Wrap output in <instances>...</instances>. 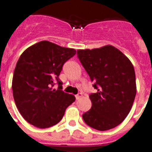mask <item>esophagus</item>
Segmentation results:
<instances>
[{"label": "esophagus", "mask_w": 152, "mask_h": 152, "mask_svg": "<svg viewBox=\"0 0 152 152\" xmlns=\"http://www.w3.org/2000/svg\"><path fill=\"white\" fill-rule=\"evenodd\" d=\"M82 96H83V94L81 93L77 94H76V100H79L80 98V97H82Z\"/></svg>", "instance_id": "1"}]
</instances>
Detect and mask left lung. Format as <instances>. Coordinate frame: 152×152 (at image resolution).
I'll use <instances>...</instances> for the list:
<instances>
[{
	"instance_id": "obj_1",
	"label": "left lung",
	"mask_w": 152,
	"mask_h": 152,
	"mask_svg": "<svg viewBox=\"0 0 152 152\" xmlns=\"http://www.w3.org/2000/svg\"><path fill=\"white\" fill-rule=\"evenodd\" d=\"M96 93L91 108L83 115L87 125L104 131L119 125L129 114L136 96V76L129 58L112 45L77 50Z\"/></svg>"
}]
</instances>
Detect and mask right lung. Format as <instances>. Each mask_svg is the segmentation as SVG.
<instances>
[{
  "instance_id": "obj_1",
  "label": "right lung",
  "mask_w": 152,
  "mask_h": 152,
  "mask_svg": "<svg viewBox=\"0 0 152 152\" xmlns=\"http://www.w3.org/2000/svg\"><path fill=\"white\" fill-rule=\"evenodd\" d=\"M76 50L44 40L32 45L21 55L12 79L16 107L29 123L48 128L59 123L75 97L65 93L59 75ZM57 82L58 90L52 87Z\"/></svg>"
}]
</instances>
